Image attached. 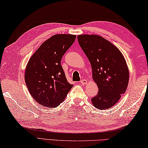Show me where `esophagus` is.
I'll list each match as a JSON object with an SVG mask.
<instances>
[{
    "mask_svg": "<svg viewBox=\"0 0 148 148\" xmlns=\"http://www.w3.org/2000/svg\"><path fill=\"white\" fill-rule=\"evenodd\" d=\"M87 80L85 79H83L81 80V81H80V83H81V84L83 85L87 84Z\"/></svg>",
    "mask_w": 148,
    "mask_h": 148,
    "instance_id": "34e87169",
    "label": "esophagus"
}]
</instances>
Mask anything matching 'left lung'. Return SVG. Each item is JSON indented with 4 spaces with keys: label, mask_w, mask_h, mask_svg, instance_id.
Returning a JSON list of instances; mask_svg holds the SVG:
<instances>
[{
    "label": "left lung",
    "mask_w": 148,
    "mask_h": 148,
    "mask_svg": "<svg viewBox=\"0 0 148 148\" xmlns=\"http://www.w3.org/2000/svg\"><path fill=\"white\" fill-rule=\"evenodd\" d=\"M77 41L89 60L97 95L91 99L96 108L109 109L116 104L127 87L129 70L120 51L111 42L96 35H80Z\"/></svg>",
    "instance_id": "8db88e82"
}]
</instances>
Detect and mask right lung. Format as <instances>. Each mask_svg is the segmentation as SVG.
Instances as JSON below:
<instances>
[{"label": "right lung", "instance_id": "1", "mask_svg": "<svg viewBox=\"0 0 148 148\" xmlns=\"http://www.w3.org/2000/svg\"><path fill=\"white\" fill-rule=\"evenodd\" d=\"M76 36L57 34L45 41L29 59L25 82L32 97L41 106L54 108L73 87L66 78L61 61Z\"/></svg>", "mask_w": 148, "mask_h": 148}]
</instances>
